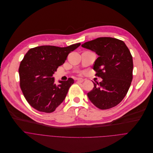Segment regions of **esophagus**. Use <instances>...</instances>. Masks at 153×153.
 Returning a JSON list of instances; mask_svg holds the SVG:
<instances>
[{"instance_id":"esophagus-1","label":"esophagus","mask_w":153,"mask_h":153,"mask_svg":"<svg viewBox=\"0 0 153 153\" xmlns=\"http://www.w3.org/2000/svg\"><path fill=\"white\" fill-rule=\"evenodd\" d=\"M76 80H77V82L79 83H83L84 82V79L82 78H77Z\"/></svg>"}]
</instances>
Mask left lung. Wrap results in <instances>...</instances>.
Segmentation results:
<instances>
[{
	"label": "left lung",
	"mask_w": 153,
	"mask_h": 153,
	"mask_svg": "<svg viewBox=\"0 0 153 153\" xmlns=\"http://www.w3.org/2000/svg\"><path fill=\"white\" fill-rule=\"evenodd\" d=\"M99 56L93 69L102 80L94 83L88 98L97 108L105 110L118 105L126 96L133 79V58L125 42L120 39L101 37L82 45Z\"/></svg>",
	"instance_id": "obj_1"
}]
</instances>
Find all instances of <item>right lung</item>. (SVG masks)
Returning <instances> with one entry per match:
<instances>
[{
	"instance_id": "1",
	"label": "right lung",
	"mask_w": 153,
	"mask_h": 153,
	"mask_svg": "<svg viewBox=\"0 0 153 153\" xmlns=\"http://www.w3.org/2000/svg\"><path fill=\"white\" fill-rule=\"evenodd\" d=\"M80 44L65 48L41 46L31 48L26 53L19 69L20 86L26 100L34 109L51 113L64 101L74 80L69 78L57 85L52 75Z\"/></svg>"
}]
</instances>
